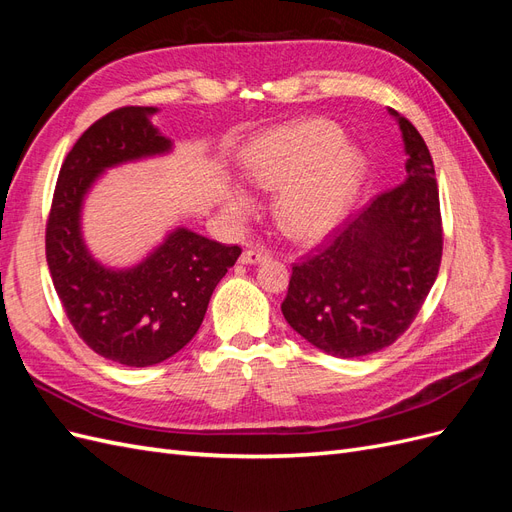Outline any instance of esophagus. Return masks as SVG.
<instances>
[{
	"label": "esophagus",
	"mask_w": 512,
	"mask_h": 512,
	"mask_svg": "<svg viewBox=\"0 0 512 512\" xmlns=\"http://www.w3.org/2000/svg\"><path fill=\"white\" fill-rule=\"evenodd\" d=\"M267 258H269L267 250H245L239 260L243 265H256V262H265Z\"/></svg>",
	"instance_id": "34e87169"
}]
</instances>
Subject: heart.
<instances>
[{"label":"heart","instance_id":"obj_1","mask_svg":"<svg viewBox=\"0 0 512 512\" xmlns=\"http://www.w3.org/2000/svg\"><path fill=\"white\" fill-rule=\"evenodd\" d=\"M243 173L260 190H280L275 218L288 237L322 239L346 218L365 181L363 153L327 119H305L258 134L241 153ZM228 209L245 213L250 196L235 188Z\"/></svg>","mask_w":512,"mask_h":512}]
</instances>
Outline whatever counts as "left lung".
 I'll list each match as a JSON object with an SVG mask.
<instances>
[{"mask_svg":"<svg viewBox=\"0 0 512 512\" xmlns=\"http://www.w3.org/2000/svg\"><path fill=\"white\" fill-rule=\"evenodd\" d=\"M406 177L335 226L292 265L282 314L309 344L339 359L391 346L408 331L436 282L442 213L423 136L397 115Z\"/></svg>","mask_w":512,"mask_h":512,"instance_id":"left-lung-1","label":"left lung"}]
</instances>
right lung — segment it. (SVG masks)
I'll use <instances>...</instances> for the list:
<instances>
[{
	"mask_svg": "<svg viewBox=\"0 0 512 512\" xmlns=\"http://www.w3.org/2000/svg\"><path fill=\"white\" fill-rule=\"evenodd\" d=\"M153 106H121L100 117L68 151L46 220V262L57 297L83 342L108 361L147 367L177 354L203 324L215 286L241 247L188 228L170 232L141 265L102 267L81 237V205L104 168L170 149L153 128Z\"/></svg>",
	"mask_w": 512,
	"mask_h": 512,
	"instance_id": "add662e5",
	"label": "right lung"
}]
</instances>
